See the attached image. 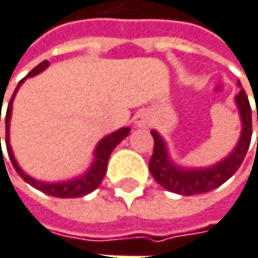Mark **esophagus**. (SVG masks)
<instances>
[{
    "instance_id": "esophagus-1",
    "label": "esophagus",
    "mask_w": 258,
    "mask_h": 258,
    "mask_svg": "<svg viewBox=\"0 0 258 258\" xmlns=\"http://www.w3.org/2000/svg\"><path fill=\"white\" fill-rule=\"evenodd\" d=\"M134 120H135V124H137L138 127H147V126L151 124V117H150V114H148L147 111H144V110L139 111Z\"/></svg>"
}]
</instances>
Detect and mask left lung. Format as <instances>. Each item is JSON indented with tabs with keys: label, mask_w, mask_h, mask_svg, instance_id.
Returning <instances> with one entry per match:
<instances>
[{
	"label": "left lung",
	"mask_w": 258,
	"mask_h": 258,
	"mask_svg": "<svg viewBox=\"0 0 258 258\" xmlns=\"http://www.w3.org/2000/svg\"><path fill=\"white\" fill-rule=\"evenodd\" d=\"M238 85L241 86L239 82ZM235 101H236L241 121H242L241 138L229 156L210 167L185 169V167L176 166L169 158L166 142L158 135V132L151 131V135L154 138V151L150 158L148 166L157 183H160L164 189L179 194V195H197V194L209 192L212 189L219 188L230 176L235 175V172L239 169V166L242 164L245 158V154L249 148V142H251V135H252L251 107H249L248 97L244 89L239 91V94L235 97Z\"/></svg>",
	"instance_id": "8db88e82"
}]
</instances>
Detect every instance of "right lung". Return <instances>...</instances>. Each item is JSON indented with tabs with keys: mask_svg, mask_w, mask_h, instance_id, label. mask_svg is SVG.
I'll use <instances>...</instances> for the list:
<instances>
[{
	"mask_svg": "<svg viewBox=\"0 0 258 258\" xmlns=\"http://www.w3.org/2000/svg\"><path fill=\"white\" fill-rule=\"evenodd\" d=\"M49 66L48 61H42L41 64H38L32 72H29V75L26 78H32L41 72H44L46 67ZM26 78H23L11 100L9 102V107H7V113H6V145H7V153H9L10 160H11V164L13 167L16 169V172L19 175L22 176V179L25 182H28L30 186L39 189L41 192L46 194V195H51V197H57V198H79V197H83V195H88L89 192H92L94 189H97L100 186V183L102 182L104 176H105V172H107V163H108V158H110V154L111 151L116 148V145L121 142L123 139L126 138L131 132V127H121L119 131L104 137V138L98 142L95 151H94V163L92 166L88 169V172L85 175L79 176V177H75L72 180H64V182H54V183H46V182H41V180H36L33 177H30L29 175H26L20 166L17 164L16 158H14V154L11 151V145H10V119H11V110H13V101H14V97L20 88V85L26 81ZM0 121H1V113H0ZM1 139V137H0Z\"/></svg>",
	"mask_w": 258,
	"mask_h": 258,
	"instance_id": "1",
	"label": "right lung"
}]
</instances>
